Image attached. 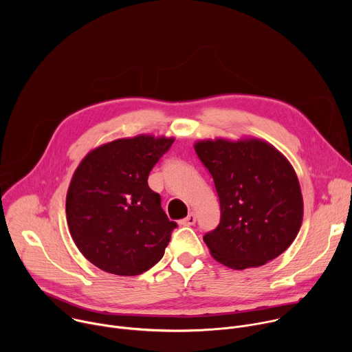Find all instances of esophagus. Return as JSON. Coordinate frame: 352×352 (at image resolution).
<instances>
[{"mask_svg":"<svg viewBox=\"0 0 352 352\" xmlns=\"http://www.w3.org/2000/svg\"><path fill=\"white\" fill-rule=\"evenodd\" d=\"M195 221H196V217H195V213L193 212H190L181 223L182 224H185V226H192V224H195Z\"/></svg>","mask_w":352,"mask_h":352,"instance_id":"obj_1","label":"esophagus"}]
</instances>
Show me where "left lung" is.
I'll return each mask as SVG.
<instances>
[{
  "instance_id": "8db88e82",
  "label": "left lung",
  "mask_w": 352,
  "mask_h": 352,
  "mask_svg": "<svg viewBox=\"0 0 352 352\" xmlns=\"http://www.w3.org/2000/svg\"><path fill=\"white\" fill-rule=\"evenodd\" d=\"M193 147L220 200V224L204 236L210 255L234 270L281 255L304 217L299 181L287 157L258 138L206 139Z\"/></svg>"
}]
</instances>
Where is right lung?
I'll list each match as a JSON object with an SVG mask.
<instances>
[{
	"label": "right lung",
	"instance_id": "obj_1",
	"mask_svg": "<svg viewBox=\"0 0 352 352\" xmlns=\"http://www.w3.org/2000/svg\"><path fill=\"white\" fill-rule=\"evenodd\" d=\"M173 142L153 135L116 139L79 163L67 192V221L80 254L96 267L138 276L163 258L177 223L147 178Z\"/></svg>",
	"mask_w": 352,
	"mask_h": 352
}]
</instances>
